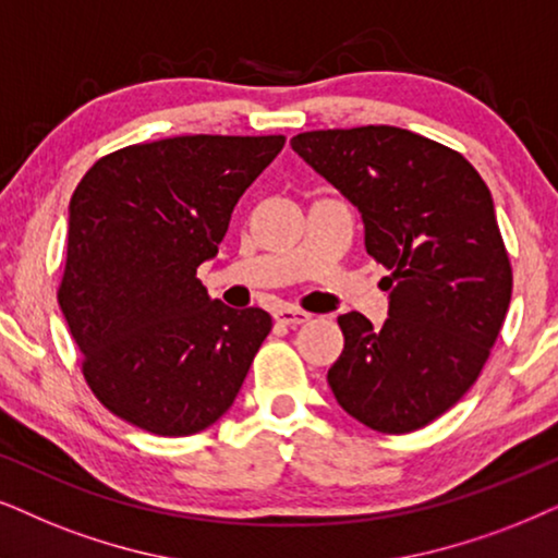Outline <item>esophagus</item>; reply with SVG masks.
Returning <instances> with one entry per match:
<instances>
[{"label":"esophagus","instance_id":"1","mask_svg":"<svg viewBox=\"0 0 558 558\" xmlns=\"http://www.w3.org/2000/svg\"><path fill=\"white\" fill-rule=\"evenodd\" d=\"M272 319L278 324H286V327H295V324L312 319V314H306L303 308H295V306H280L278 312L272 314Z\"/></svg>","mask_w":558,"mask_h":558}]
</instances>
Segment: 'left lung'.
<instances>
[{"label": "left lung", "instance_id": "1", "mask_svg": "<svg viewBox=\"0 0 558 558\" xmlns=\"http://www.w3.org/2000/svg\"><path fill=\"white\" fill-rule=\"evenodd\" d=\"M291 146L357 206L365 250L389 270L384 327L357 312L337 319L331 393L376 433H414L476 384L510 306L489 187L463 154L393 125L306 131Z\"/></svg>", "mask_w": 558, "mask_h": 558}]
</instances>
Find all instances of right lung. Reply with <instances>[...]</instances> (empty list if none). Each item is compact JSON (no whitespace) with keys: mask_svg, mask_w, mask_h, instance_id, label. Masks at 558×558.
Wrapping results in <instances>:
<instances>
[{"mask_svg":"<svg viewBox=\"0 0 558 558\" xmlns=\"http://www.w3.org/2000/svg\"><path fill=\"white\" fill-rule=\"evenodd\" d=\"M286 136H174L97 159L69 203L59 306L116 417L185 437L234 404L272 319L208 299L197 267Z\"/></svg>","mask_w":558,"mask_h":558,"instance_id":"obj_1","label":"right lung"}]
</instances>
